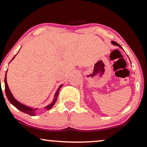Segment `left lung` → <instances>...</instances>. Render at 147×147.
<instances>
[{"label": "left lung", "mask_w": 147, "mask_h": 147, "mask_svg": "<svg viewBox=\"0 0 147 147\" xmlns=\"http://www.w3.org/2000/svg\"><path fill=\"white\" fill-rule=\"evenodd\" d=\"M112 43L113 44V45H117V46H119V47H121V48H122L121 47V46L119 45L117 42H115V41H112Z\"/></svg>", "instance_id": "obj_1"}]
</instances>
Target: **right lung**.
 Returning a JSON list of instances; mask_svg holds the SVG:
<instances>
[{"label": "right lung", "instance_id": "right-lung-1", "mask_svg": "<svg viewBox=\"0 0 147 147\" xmlns=\"http://www.w3.org/2000/svg\"><path fill=\"white\" fill-rule=\"evenodd\" d=\"M15 57V56L13 57V58ZM12 59V60H13ZM5 94H6V96H7V99L9 100V101L15 107L17 108V109H18V110H20V111H22V112L23 113H26V114H28L30 115H31V116H33V115H34V112L37 109H31V108L30 107H28L26 106L22 105L20 102H19L18 101H17V100L15 99L13 96L10 90H9V87H8V85H7V72H6V75H5ZM62 86V85H61L60 87H58V89H57L56 93L55 94V96H54V99H53V102L51 104H50L49 105H48L47 107H46L45 108L47 109V110H49V109H51L52 107H53V106L54 105V104L55 102H56V100L57 99V96H58V94H59V90H60V89L61 88V87Z\"/></svg>", "mask_w": 147, "mask_h": 147}]
</instances>
